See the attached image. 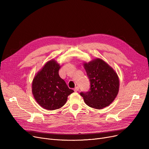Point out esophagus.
Here are the masks:
<instances>
[{
	"label": "esophagus",
	"mask_w": 149,
	"mask_h": 149,
	"mask_svg": "<svg viewBox=\"0 0 149 149\" xmlns=\"http://www.w3.org/2000/svg\"><path fill=\"white\" fill-rule=\"evenodd\" d=\"M79 90V88L78 87V86H77V87H75L74 89V91H75V92H77Z\"/></svg>",
	"instance_id": "34e87169"
}]
</instances>
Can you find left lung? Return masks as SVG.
Masks as SVG:
<instances>
[{
    "mask_svg": "<svg viewBox=\"0 0 149 149\" xmlns=\"http://www.w3.org/2000/svg\"><path fill=\"white\" fill-rule=\"evenodd\" d=\"M89 79V91L81 92L85 103L91 107L103 109L112 103L119 91V79L113 69L100 58L84 63Z\"/></svg>",
    "mask_w": 149,
    "mask_h": 149,
    "instance_id": "1",
    "label": "left lung"
}]
</instances>
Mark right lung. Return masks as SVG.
I'll use <instances>...</instances> for the list:
<instances>
[{"label":"right lung","mask_w":149,"mask_h":149,"mask_svg":"<svg viewBox=\"0 0 149 149\" xmlns=\"http://www.w3.org/2000/svg\"><path fill=\"white\" fill-rule=\"evenodd\" d=\"M60 66L51 60L34 77L32 92L38 104L47 110L53 111L63 106L68 95L74 92L68 88L58 74Z\"/></svg>","instance_id":"add662e5"}]
</instances>
